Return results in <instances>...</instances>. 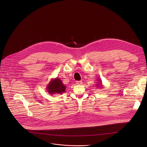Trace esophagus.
Here are the masks:
<instances>
[{"label":"esophagus","mask_w":147,"mask_h":147,"mask_svg":"<svg viewBox=\"0 0 147 147\" xmlns=\"http://www.w3.org/2000/svg\"><path fill=\"white\" fill-rule=\"evenodd\" d=\"M76 84L77 85H81L82 84V81H77Z\"/></svg>","instance_id":"obj_1"}]
</instances>
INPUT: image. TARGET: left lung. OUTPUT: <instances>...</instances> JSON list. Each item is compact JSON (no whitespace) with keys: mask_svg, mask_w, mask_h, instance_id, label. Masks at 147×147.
<instances>
[{"mask_svg":"<svg viewBox=\"0 0 147 147\" xmlns=\"http://www.w3.org/2000/svg\"><path fill=\"white\" fill-rule=\"evenodd\" d=\"M97 81H98V82H96V84L95 85L96 86V87L97 88H101L102 87H103V86L102 85V84H100V83H102V81H101V79H100V78H98V80H97ZM100 82V83H99V82Z\"/></svg>","mask_w":147,"mask_h":147,"instance_id":"1","label":"left lung"}]
</instances>
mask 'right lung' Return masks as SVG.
I'll use <instances>...</instances> for the list:
<instances>
[{
	"instance_id": "obj_1",
	"label": "right lung",
	"mask_w": 147,
	"mask_h": 147,
	"mask_svg": "<svg viewBox=\"0 0 147 147\" xmlns=\"http://www.w3.org/2000/svg\"><path fill=\"white\" fill-rule=\"evenodd\" d=\"M66 86L63 84L61 80L58 77L52 78L47 86V90L50 94L56 93L62 94L65 92Z\"/></svg>"
}]
</instances>
